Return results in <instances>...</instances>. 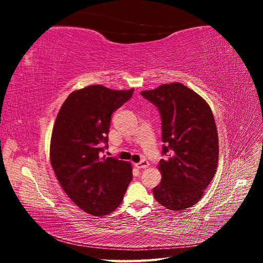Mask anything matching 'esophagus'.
Returning a JSON list of instances; mask_svg holds the SVG:
<instances>
[{
  "label": "esophagus",
  "instance_id": "obj_1",
  "mask_svg": "<svg viewBox=\"0 0 263 263\" xmlns=\"http://www.w3.org/2000/svg\"><path fill=\"white\" fill-rule=\"evenodd\" d=\"M136 166L138 169H146L149 166V162L147 160H145V159H142L141 161H139L138 163H136Z\"/></svg>",
  "mask_w": 263,
  "mask_h": 263
}]
</instances>
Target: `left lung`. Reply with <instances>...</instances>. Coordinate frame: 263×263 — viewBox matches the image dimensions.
Here are the masks:
<instances>
[{
	"label": "left lung",
	"mask_w": 263,
	"mask_h": 263,
	"mask_svg": "<svg viewBox=\"0 0 263 263\" xmlns=\"http://www.w3.org/2000/svg\"><path fill=\"white\" fill-rule=\"evenodd\" d=\"M141 95L161 117L162 180L153 192L165 209L182 211L203 196L217 169L218 135L208 103L181 83L162 84Z\"/></svg>",
	"instance_id": "1"
}]
</instances>
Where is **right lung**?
<instances>
[{"instance_id":"right-lung-1","label":"right lung","mask_w":263,"mask_h":263,"mask_svg":"<svg viewBox=\"0 0 263 263\" xmlns=\"http://www.w3.org/2000/svg\"><path fill=\"white\" fill-rule=\"evenodd\" d=\"M133 93L86 86L69 95L55 118L50 141L55 177L72 202L95 216L118 208L133 179L129 162L101 156L107 149L112 114Z\"/></svg>"}]
</instances>
